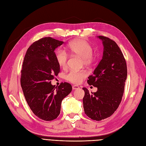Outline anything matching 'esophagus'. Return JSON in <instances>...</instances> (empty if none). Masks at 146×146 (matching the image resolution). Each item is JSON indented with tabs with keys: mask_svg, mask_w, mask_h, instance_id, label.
Wrapping results in <instances>:
<instances>
[{
	"mask_svg": "<svg viewBox=\"0 0 146 146\" xmlns=\"http://www.w3.org/2000/svg\"><path fill=\"white\" fill-rule=\"evenodd\" d=\"M78 88H79V86H77V85H73L72 86V89L73 90H76V89H78Z\"/></svg>",
	"mask_w": 146,
	"mask_h": 146,
	"instance_id": "1",
	"label": "esophagus"
}]
</instances>
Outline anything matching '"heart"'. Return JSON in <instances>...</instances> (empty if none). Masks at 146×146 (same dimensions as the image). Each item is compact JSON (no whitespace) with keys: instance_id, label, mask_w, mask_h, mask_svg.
Listing matches in <instances>:
<instances>
[{"instance_id":"1","label":"heart","mask_w":146,"mask_h":146,"mask_svg":"<svg viewBox=\"0 0 146 146\" xmlns=\"http://www.w3.org/2000/svg\"><path fill=\"white\" fill-rule=\"evenodd\" d=\"M68 50L72 54L79 56L82 58L84 64L89 66L93 63L94 56L93 54V47L90 43L85 39H77L69 43ZM55 58L58 65L61 68H65L68 60V54L64 50L59 49L55 53ZM86 76V73L84 70H70L65 75L66 80L77 84L82 81L83 78Z\"/></svg>"}]
</instances>
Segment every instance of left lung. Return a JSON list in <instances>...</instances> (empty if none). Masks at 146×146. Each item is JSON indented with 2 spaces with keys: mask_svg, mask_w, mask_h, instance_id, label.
Segmentation results:
<instances>
[{
  "mask_svg": "<svg viewBox=\"0 0 146 146\" xmlns=\"http://www.w3.org/2000/svg\"><path fill=\"white\" fill-rule=\"evenodd\" d=\"M98 37L104 46L103 56L87 80L98 90L90 93L86 88L82 89L85 91L83 104L85 114L92 120L100 121L111 116L119 108L124 92L127 67L115 42L101 35Z\"/></svg>",
  "mask_w": 146,
  "mask_h": 146,
  "instance_id": "1",
  "label": "left lung"
}]
</instances>
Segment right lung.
<instances>
[{
	"instance_id": "right-lung-1",
	"label": "right lung",
	"mask_w": 146,
	"mask_h": 146,
	"mask_svg": "<svg viewBox=\"0 0 146 146\" xmlns=\"http://www.w3.org/2000/svg\"><path fill=\"white\" fill-rule=\"evenodd\" d=\"M63 42L46 37L35 41L27 49L23 61L21 86L27 104L39 119L51 121L60 115L61 102L72 91L69 83L51 84L60 67L54 50Z\"/></svg>"
}]
</instances>
